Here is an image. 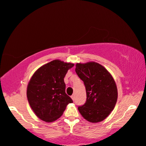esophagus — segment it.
<instances>
[{"instance_id":"obj_1","label":"esophagus","mask_w":146,"mask_h":146,"mask_svg":"<svg viewBox=\"0 0 146 146\" xmlns=\"http://www.w3.org/2000/svg\"><path fill=\"white\" fill-rule=\"evenodd\" d=\"M71 99L73 101H75V95H73V96H71Z\"/></svg>"}]
</instances>
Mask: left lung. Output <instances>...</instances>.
I'll return each instance as SVG.
<instances>
[{"mask_svg": "<svg viewBox=\"0 0 146 146\" xmlns=\"http://www.w3.org/2000/svg\"><path fill=\"white\" fill-rule=\"evenodd\" d=\"M75 71L84 83L87 95L86 102L78 107L79 111L91 123L103 121L117 102L115 81L106 68L95 62L77 63Z\"/></svg>", "mask_w": 146, "mask_h": 146, "instance_id": "left-lung-1", "label": "left lung"}]
</instances>
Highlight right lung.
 I'll list each match as a JSON object with an SVG mask.
<instances>
[{"mask_svg": "<svg viewBox=\"0 0 146 146\" xmlns=\"http://www.w3.org/2000/svg\"><path fill=\"white\" fill-rule=\"evenodd\" d=\"M74 64L54 60L40 67L29 81L27 99L35 113L46 122L61 117L73 100L65 93L64 77Z\"/></svg>", "mask_w": 146, "mask_h": 146, "instance_id": "obj_1", "label": "right lung"}]
</instances>
